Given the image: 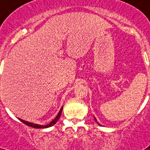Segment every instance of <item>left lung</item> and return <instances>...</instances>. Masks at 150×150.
Here are the masks:
<instances>
[{
	"label": "left lung",
	"mask_w": 150,
	"mask_h": 150,
	"mask_svg": "<svg viewBox=\"0 0 150 150\" xmlns=\"http://www.w3.org/2000/svg\"><path fill=\"white\" fill-rule=\"evenodd\" d=\"M94 118H95V117H94ZM95 120H96V118H95ZM97 123H98V122H97ZM98 125H100V124H99V123H98Z\"/></svg>",
	"instance_id": "left-lung-1"
}]
</instances>
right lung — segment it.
<instances>
[{
    "label": "right lung",
    "instance_id": "1",
    "mask_svg": "<svg viewBox=\"0 0 150 150\" xmlns=\"http://www.w3.org/2000/svg\"><path fill=\"white\" fill-rule=\"evenodd\" d=\"M62 109H63V107H61V110H60V111H59L58 114L57 115L56 117L51 121L50 123L47 125H37V124H33V123H31V122H29V121H24V120H22V119H19V121H21L23 124L25 125H26L28 126H30V127H33V128H49V127H51V126L54 125L55 124L57 123V121H58V119L60 118V117L61 115V112H62Z\"/></svg>",
    "mask_w": 150,
    "mask_h": 150
}]
</instances>
